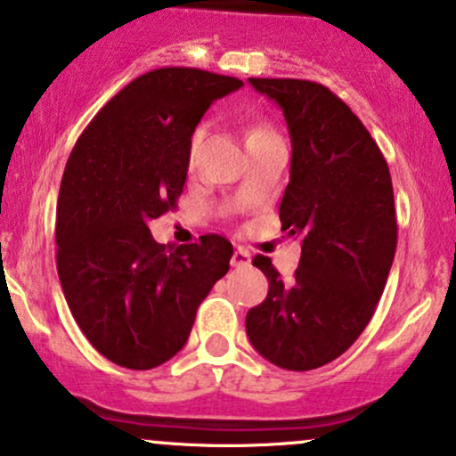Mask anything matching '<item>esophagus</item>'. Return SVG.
Segmentation results:
<instances>
[{
	"instance_id": "34e87169",
	"label": "esophagus",
	"mask_w": 456,
	"mask_h": 456,
	"mask_svg": "<svg viewBox=\"0 0 456 456\" xmlns=\"http://www.w3.org/2000/svg\"><path fill=\"white\" fill-rule=\"evenodd\" d=\"M248 264H251V253H248L247 248H238L232 257V266L233 268H247Z\"/></svg>"
}]
</instances>
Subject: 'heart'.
Listing matches in <instances>:
<instances>
[{
  "instance_id": "heart-1",
  "label": "heart",
  "mask_w": 456,
  "mask_h": 456,
  "mask_svg": "<svg viewBox=\"0 0 456 456\" xmlns=\"http://www.w3.org/2000/svg\"><path fill=\"white\" fill-rule=\"evenodd\" d=\"M201 136H203V129L201 127H197L192 134H190V140H188V159H192L194 153H197V147H199V142H201ZM268 136H274V129L270 127L268 123H253L251 127H248V132H247V144L248 142H255V140L268 138Z\"/></svg>"
}]
</instances>
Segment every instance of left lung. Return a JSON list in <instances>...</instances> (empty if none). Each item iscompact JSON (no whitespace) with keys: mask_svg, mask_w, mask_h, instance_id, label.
I'll list each match as a JSON object with an SVG mask.
<instances>
[{"mask_svg":"<svg viewBox=\"0 0 456 456\" xmlns=\"http://www.w3.org/2000/svg\"><path fill=\"white\" fill-rule=\"evenodd\" d=\"M251 84L288 121L292 167L279 218L303 248L292 281L270 257H253L268 297L248 309L247 335L270 363L303 372L346 353L377 309L398 240L392 175L366 125L327 86L292 77Z\"/></svg>","mask_w":456,"mask_h":456,"instance_id":"1","label":"left lung"}]
</instances>
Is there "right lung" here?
I'll return each instance as SVG.
<instances>
[{
    "label": "right lung",
    "mask_w": 456,
    "mask_h": 456,
    "mask_svg": "<svg viewBox=\"0 0 456 456\" xmlns=\"http://www.w3.org/2000/svg\"><path fill=\"white\" fill-rule=\"evenodd\" d=\"M242 79L164 67L132 79L86 125L64 168L56 262L75 322L103 357L151 370L175 357L233 247L208 233L173 248L147 223L177 208L188 140Z\"/></svg>",
    "instance_id": "add662e5"
}]
</instances>
